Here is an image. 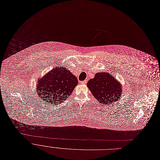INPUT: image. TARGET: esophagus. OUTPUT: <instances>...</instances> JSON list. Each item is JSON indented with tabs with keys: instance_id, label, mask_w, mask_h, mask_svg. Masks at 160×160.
Returning <instances> with one entry per match:
<instances>
[{
	"instance_id": "1",
	"label": "esophagus",
	"mask_w": 160,
	"mask_h": 160,
	"mask_svg": "<svg viewBox=\"0 0 160 160\" xmlns=\"http://www.w3.org/2000/svg\"><path fill=\"white\" fill-rule=\"evenodd\" d=\"M87 82H88V81H87V80H84V81H81V82H80V83H81V84H86L87 83Z\"/></svg>"
}]
</instances>
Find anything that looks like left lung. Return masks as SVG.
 I'll return each mask as SVG.
<instances>
[{
    "mask_svg": "<svg viewBox=\"0 0 160 160\" xmlns=\"http://www.w3.org/2000/svg\"><path fill=\"white\" fill-rule=\"evenodd\" d=\"M94 97L101 104L110 105L122 97V86L110 73H97L87 83Z\"/></svg>",
    "mask_w": 160,
    "mask_h": 160,
    "instance_id": "8db88e82",
    "label": "left lung"
}]
</instances>
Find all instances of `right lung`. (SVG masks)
<instances>
[{
  "label": "right lung",
  "instance_id": "obj_1",
  "mask_svg": "<svg viewBox=\"0 0 160 160\" xmlns=\"http://www.w3.org/2000/svg\"><path fill=\"white\" fill-rule=\"evenodd\" d=\"M78 83V79L62 66L54 68L38 80L37 93L43 102L59 104L66 100Z\"/></svg>",
  "mask_w": 160,
  "mask_h": 160
}]
</instances>
